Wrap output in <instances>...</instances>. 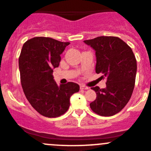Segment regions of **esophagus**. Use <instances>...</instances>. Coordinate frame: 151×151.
Wrapping results in <instances>:
<instances>
[{
	"instance_id": "1",
	"label": "esophagus",
	"mask_w": 151,
	"mask_h": 151,
	"mask_svg": "<svg viewBox=\"0 0 151 151\" xmlns=\"http://www.w3.org/2000/svg\"><path fill=\"white\" fill-rule=\"evenodd\" d=\"M80 89L81 90H88V89H89V88L85 86H80Z\"/></svg>"
}]
</instances>
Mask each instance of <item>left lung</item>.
Wrapping results in <instances>:
<instances>
[{"label":"left lung","mask_w":151,"mask_h":151,"mask_svg":"<svg viewBox=\"0 0 151 151\" xmlns=\"http://www.w3.org/2000/svg\"><path fill=\"white\" fill-rule=\"evenodd\" d=\"M84 43L96 52V73L106 79L105 88H91L96 98L91 108L100 116H114L126 105L134 91L137 69L134 52L117 37H97Z\"/></svg>","instance_id":"8db88e82"}]
</instances>
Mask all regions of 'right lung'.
Returning <instances> with one entry per match:
<instances>
[{"label": "right lung", "instance_id": "add662e5", "mask_svg": "<svg viewBox=\"0 0 151 151\" xmlns=\"http://www.w3.org/2000/svg\"><path fill=\"white\" fill-rule=\"evenodd\" d=\"M69 42L36 37L23 44L19 58L20 83L26 99L40 114L49 118L64 114L70 106V97L80 86L68 82L58 86L52 75L59 66L60 55Z\"/></svg>", "mask_w": 151, "mask_h": 151}]
</instances>
